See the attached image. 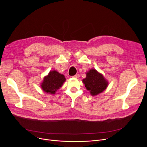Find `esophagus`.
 Segmentation results:
<instances>
[{
  "label": "esophagus",
  "instance_id": "obj_1",
  "mask_svg": "<svg viewBox=\"0 0 147 147\" xmlns=\"http://www.w3.org/2000/svg\"><path fill=\"white\" fill-rule=\"evenodd\" d=\"M79 76H80V75H79V74H76L74 75L73 77H74V78H79Z\"/></svg>",
  "mask_w": 147,
  "mask_h": 147
}]
</instances>
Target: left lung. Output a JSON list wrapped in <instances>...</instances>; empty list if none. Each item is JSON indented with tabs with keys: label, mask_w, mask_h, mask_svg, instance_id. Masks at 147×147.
Returning <instances> with one entry per match:
<instances>
[{
	"label": "left lung",
	"mask_w": 147,
	"mask_h": 147,
	"mask_svg": "<svg viewBox=\"0 0 147 147\" xmlns=\"http://www.w3.org/2000/svg\"><path fill=\"white\" fill-rule=\"evenodd\" d=\"M83 82L92 96L97 95L104 91L109 84L102 74L95 69H90L86 73V77L83 80Z\"/></svg>",
	"instance_id": "8db88e82"
}]
</instances>
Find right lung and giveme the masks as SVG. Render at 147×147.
I'll use <instances>...</instances> for the list:
<instances>
[{"label":"right lung","mask_w":147,"mask_h":147,"mask_svg":"<svg viewBox=\"0 0 147 147\" xmlns=\"http://www.w3.org/2000/svg\"><path fill=\"white\" fill-rule=\"evenodd\" d=\"M65 76L55 70L51 71L41 84L42 89L47 94H55L65 81Z\"/></svg>","instance_id":"right-lung-1"}]
</instances>
